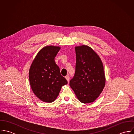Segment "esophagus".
Masks as SVG:
<instances>
[{
  "label": "esophagus",
  "mask_w": 134,
  "mask_h": 134,
  "mask_svg": "<svg viewBox=\"0 0 134 134\" xmlns=\"http://www.w3.org/2000/svg\"><path fill=\"white\" fill-rule=\"evenodd\" d=\"M65 79H66V80L68 81V82H69V79H70V76H69V75H67V76H66L65 77Z\"/></svg>",
  "instance_id": "1"
}]
</instances>
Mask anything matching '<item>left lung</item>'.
<instances>
[{
  "mask_svg": "<svg viewBox=\"0 0 134 134\" xmlns=\"http://www.w3.org/2000/svg\"><path fill=\"white\" fill-rule=\"evenodd\" d=\"M75 49L76 70L70 86L80 102L92 103L99 96L105 85L103 64L99 56L89 46H77Z\"/></svg>",
  "mask_w": 134,
  "mask_h": 134,
  "instance_id": "obj_1",
  "label": "left lung"
}]
</instances>
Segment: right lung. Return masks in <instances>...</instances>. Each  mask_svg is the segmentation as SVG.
<instances>
[{"instance_id":"right-lung-1","label":"right lung","mask_w":134,"mask_h":134,"mask_svg":"<svg viewBox=\"0 0 134 134\" xmlns=\"http://www.w3.org/2000/svg\"><path fill=\"white\" fill-rule=\"evenodd\" d=\"M61 47L47 46L42 48L33 60L29 69V79L31 89L41 100L52 103L57 98L67 80L60 74L55 62Z\"/></svg>"}]
</instances>
